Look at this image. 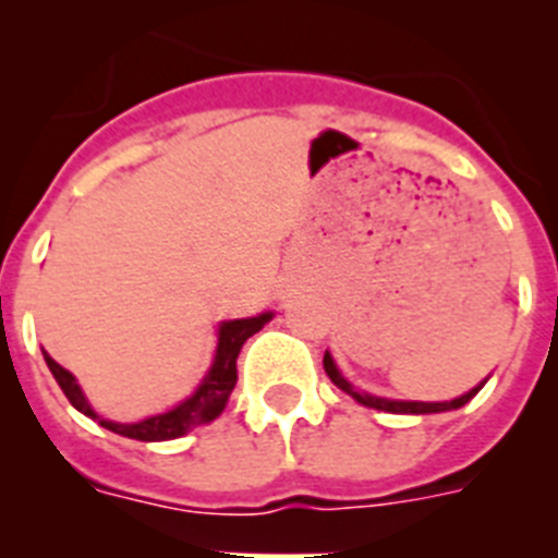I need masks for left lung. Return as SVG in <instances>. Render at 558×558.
Returning <instances> with one entry per match:
<instances>
[{"instance_id": "8db88e82", "label": "left lung", "mask_w": 558, "mask_h": 558, "mask_svg": "<svg viewBox=\"0 0 558 558\" xmlns=\"http://www.w3.org/2000/svg\"><path fill=\"white\" fill-rule=\"evenodd\" d=\"M324 372L329 374V379H332L340 391H347L354 402H360V405L374 408V411H386V413H413V416H422V413L458 411V408L466 405V402H470V399L475 397L483 386H486V379H483L481 386H475L472 391L461 393V397L450 399V402H416V399H386V397H374V393H366V391H357V388H354L352 383L343 377V374H340V368L335 366V360L329 352H324Z\"/></svg>"}]
</instances>
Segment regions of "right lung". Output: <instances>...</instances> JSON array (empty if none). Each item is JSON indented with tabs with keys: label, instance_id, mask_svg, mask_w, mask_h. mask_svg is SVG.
I'll list each match as a JSON object with an SVG mask.
<instances>
[{
	"label": "right lung",
	"instance_id": "add662e5",
	"mask_svg": "<svg viewBox=\"0 0 558 558\" xmlns=\"http://www.w3.org/2000/svg\"><path fill=\"white\" fill-rule=\"evenodd\" d=\"M274 318V313H259L254 318H234V322H223L218 327V347H215V357H211L209 372L204 374L201 386L179 402L175 408L165 413H156V416L140 418V422H111V418H102L95 408L88 405L86 393L77 386L75 374L66 372L63 366H58L56 360L44 352L49 372L56 377V383L61 386V391L66 393V399L83 416L95 418L97 425L106 427L111 433H120L125 438H136V441H170V438L186 436L190 430L201 425H209L223 413L226 402H229L231 391H234L236 383V354L243 349L245 340L254 332L265 327V324Z\"/></svg>",
	"mask_w": 558,
	"mask_h": 558
}]
</instances>
